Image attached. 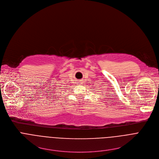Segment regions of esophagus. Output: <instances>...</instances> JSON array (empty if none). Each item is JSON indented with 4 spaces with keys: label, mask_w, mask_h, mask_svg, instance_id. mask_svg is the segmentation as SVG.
<instances>
[{
    "label": "esophagus",
    "mask_w": 159,
    "mask_h": 159,
    "mask_svg": "<svg viewBox=\"0 0 159 159\" xmlns=\"http://www.w3.org/2000/svg\"><path fill=\"white\" fill-rule=\"evenodd\" d=\"M77 83H79L78 84H80V85L83 84V80H77Z\"/></svg>",
    "instance_id": "34e87169"
}]
</instances>
